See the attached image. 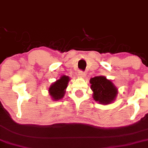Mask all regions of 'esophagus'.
Segmentation results:
<instances>
[{"mask_svg": "<svg viewBox=\"0 0 148 148\" xmlns=\"http://www.w3.org/2000/svg\"><path fill=\"white\" fill-rule=\"evenodd\" d=\"M79 76L81 78H85V73L82 72V71H79Z\"/></svg>", "mask_w": 148, "mask_h": 148, "instance_id": "1", "label": "esophagus"}]
</instances>
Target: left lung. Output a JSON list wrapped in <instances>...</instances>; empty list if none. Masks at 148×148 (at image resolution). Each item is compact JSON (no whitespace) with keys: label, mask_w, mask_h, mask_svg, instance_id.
Masks as SVG:
<instances>
[{"label":"left lung","mask_w":148,"mask_h":148,"mask_svg":"<svg viewBox=\"0 0 148 148\" xmlns=\"http://www.w3.org/2000/svg\"><path fill=\"white\" fill-rule=\"evenodd\" d=\"M94 100L101 105H109L113 103L118 94V88L111 80L104 76H95L90 80Z\"/></svg>","instance_id":"left-lung-1"}]
</instances>
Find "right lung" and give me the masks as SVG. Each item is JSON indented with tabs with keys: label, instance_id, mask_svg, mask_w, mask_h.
I'll use <instances>...</instances> for the list:
<instances>
[{
	"label": "right lung",
	"instance_id": "obj_1",
	"mask_svg": "<svg viewBox=\"0 0 148 148\" xmlns=\"http://www.w3.org/2000/svg\"><path fill=\"white\" fill-rule=\"evenodd\" d=\"M69 81L70 79L69 76L63 75L60 76L59 79L51 83L48 90L49 95L50 96L51 100L57 101L63 99L66 92V89Z\"/></svg>",
	"mask_w": 148,
	"mask_h": 148
}]
</instances>
